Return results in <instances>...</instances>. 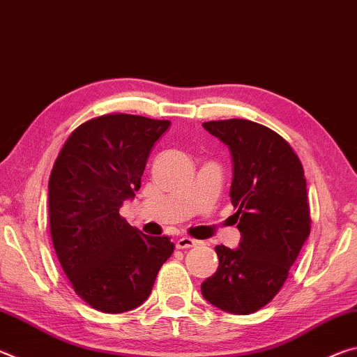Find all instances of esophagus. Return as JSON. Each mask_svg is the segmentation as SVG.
<instances>
[{"label": "esophagus", "mask_w": 357, "mask_h": 357, "mask_svg": "<svg viewBox=\"0 0 357 357\" xmlns=\"http://www.w3.org/2000/svg\"><path fill=\"white\" fill-rule=\"evenodd\" d=\"M198 244V241L192 239V238H179L176 241V249H190V247H195Z\"/></svg>", "instance_id": "obj_1"}]
</instances>
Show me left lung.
<instances>
[{"label": "left lung", "mask_w": 357, "mask_h": 357, "mask_svg": "<svg viewBox=\"0 0 357 357\" xmlns=\"http://www.w3.org/2000/svg\"><path fill=\"white\" fill-rule=\"evenodd\" d=\"M233 162L229 198L239 219L238 249L215 245L219 268L202 283L217 309L249 315L273 301L310 234L304 168L274 130L247 119L203 123Z\"/></svg>", "instance_id": "obj_1"}]
</instances>
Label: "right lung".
Here are the masks:
<instances>
[{"mask_svg": "<svg viewBox=\"0 0 357 357\" xmlns=\"http://www.w3.org/2000/svg\"><path fill=\"white\" fill-rule=\"evenodd\" d=\"M170 121L104 114L66 140L48 181V219L56 257L75 293L93 309L123 313L148 299L173 253L119 215L140 189L154 143Z\"/></svg>", "mask_w": 357, "mask_h": 357, "instance_id": "right-lung-1", "label": "right lung"}]
</instances>
